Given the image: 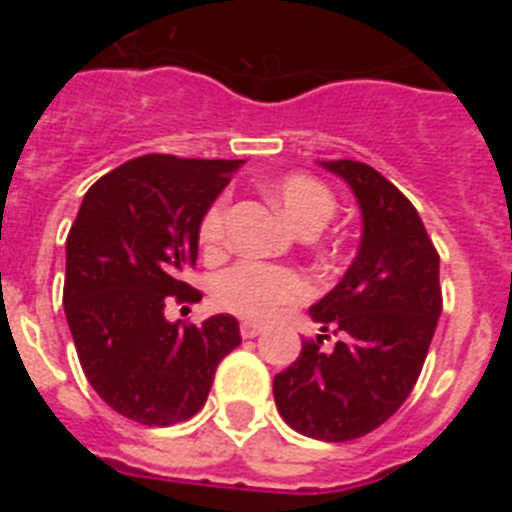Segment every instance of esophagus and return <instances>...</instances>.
Instances as JSON below:
<instances>
[{"label":"esophagus","instance_id":"esophagus-1","mask_svg":"<svg viewBox=\"0 0 512 512\" xmlns=\"http://www.w3.org/2000/svg\"><path fill=\"white\" fill-rule=\"evenodd\" d=\"M261 333V325L253 323V320H243L241 323V336L243 338H256Z\"/></svg>","mask_w":512,"mask_h":512}]
</instances>
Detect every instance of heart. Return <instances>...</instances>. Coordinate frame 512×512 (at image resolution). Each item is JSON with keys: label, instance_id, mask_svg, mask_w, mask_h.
<instances>
[{"label": "heart", "instance_id": "obj_1", "mask_svg": "<svg viewBox=\"0 0 512 512\" xmlns=\"http://www.w3.org/2000/svg\"><path fill=\"white\" fill-rule=\"evenodd\" d=\"M289 223L300 233H318L336 212V197L320 179L307 174H287L269 187ZM228 194L217 197L200 220V243L217 248L225 238ZM310 295V284L302 274L259 261H241L230 266L212 284V297L220 307L251 320H269L289 305H297Z\"/></svg>", "mask_w": 512, "mask_h": 512}]
</instances>
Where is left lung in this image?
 <instances>
[{
	"label": "left lung",
	"mask_w": 512,
	"mask_h": 512,
	"mask_svg": "<svg viewBox=\"0 0 512 512\" xmlns=\"http://www.w3.org/2000/svg\"><path fill=\"white\" fill-rule=\"evenodd\" d=\"M361 210V243L341 282L310 307L318 341L274 377L289 428L318 441H351L397 413L420 377L441 318L438 253L418 210L361 161H320ZM333 327L339 341L322 348Z\"/></svg>",
	"instance_id": "left-lung-1"
}]
</instances>
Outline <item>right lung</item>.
I'll return each mask as SVG.
<instances>
[{"instance_id":"obj_1","label":"right lung","mask_w":512,"mask_h":512,"mask_svg":"<svg viewBox=\"0 0 512 512\" xmlns=\"http://www.w3.org/2000/svg\"><path fill=\"white\" fill-rule=\"evenodd\" d=\"M243 161L151 153L89 187L66 238L63 310L89 384L143 425L189 420L217 364L241 343L233 315L202 325L166 320L169 297L197 302L200 220Z\"/></svg>"}]
</instances>
